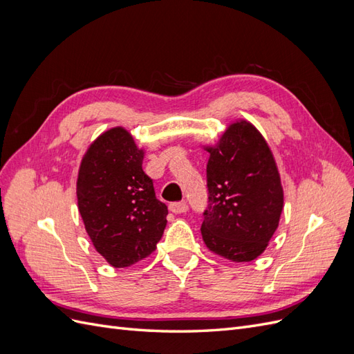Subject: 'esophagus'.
<instances>
[{
	"instance_id": "obj_1",
	"label": "esophagus",
	"mask_w": 354,
	"mask_h": 354,
	"mask_svg": "<svg viewBox=\"0 0 354 354\" xmlns=\"http://www.w3.org/2000/svg\"><path fill=\"white\" fill-rule=\"evenodd\" d=\"M187 209H189V207H187L186 202L169 203V211L174 212V214H185V212H187Z\"/></svg>"
}]
</instances>
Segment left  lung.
Listing matches in <instances>:
<instances>
[{
    "label": "left lung",
    "mask_w": 354,
    "mask_h": 354,
    "mask_svg": "<svg viewBox=\"0 0 354 354\" xmlns=\"http://www.w3.org/2000/svg\"><path fill=\"white\" fill-rule=\"evenodd\" d=\"M209 152L208 209L201 227L207 248L234 263L252 261L269 245L283 209V187L263 134L236 120Z\"/></svg>",
    "instance_id": "1"
}]
</instances>
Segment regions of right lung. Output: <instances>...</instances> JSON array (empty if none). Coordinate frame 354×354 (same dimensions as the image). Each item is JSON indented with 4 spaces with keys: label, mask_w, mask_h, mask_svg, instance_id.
Listing matches in <instances>:
<instances>
[{
    "label": "right lung",
    "mask_w": 354,
    "mask_h": 354,
    "mask_svg": "<svg viewBox=\"0 0 354 354\" xmlns=\"http://www.w3.org/2000/svg\"><path fill=\"white\" fill-rule=\"evenodd\" d=\"M145 149L113 127L85 151L77 178L78 211L95 251L113 267H128L156 250L167 205L142 168Z\"/></svg>",
    "instance_id": "add662e5"
}]
</instances>
